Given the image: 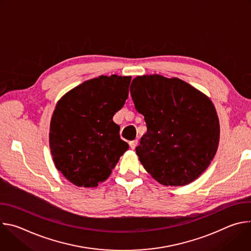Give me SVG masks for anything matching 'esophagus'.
Here are the masks:
<instances>
[{
	"mask_svg": "<svg viewBox=\"0 0 251 251\" xmlns=\"http://www.w3.org/2000/svg\"><path fill=\"white\" fill-rule=\"evenodd\" d=\"M130 147H131V149L132 150H134L136 147H137V145H138V140H133V141H131L130 143Z\"/></svg>",
	"mask_w": 251,
	"mask_h": 251,
	"instance_id": "1",
	"label": "esophagus"
}]
</instances>
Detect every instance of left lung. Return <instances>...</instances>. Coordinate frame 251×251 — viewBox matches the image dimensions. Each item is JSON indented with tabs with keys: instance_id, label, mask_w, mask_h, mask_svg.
Listing matches in <instances>:
<instances>
[{
	"instance_id": "8db88e82",
	"label": "left lung",
	"mask_w": 251,
	"mask_h": 251,
	"mask_svg": "<svg viewBox=\"0 0 251 251\" xmlns=\"http://www.w3.org/2000/svg\"><path fill=\"white\" fill-rule=\"evenodd\" d=\"M130 92L147 132L136 147L145 170L164 186H185L199 177L217 153L220 122L203 93L178 78L137 76Z\"/></svg>"
}]
</instances>
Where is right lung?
<instances>
[{"mask_svg": "<svg viewBox=\"0 0 251 251\" xmlns=\"http://www.w3.org/2000/svg\"><path fill=\"white\" fill-rule=\"evenodd\" d=\"M131 76H104L84 81L56 104L50 147L56 169L78 187L93 188L108 177L128 150L114 114L129 95Z\"/></svg>", "mask_w": 251, "mask_h": 251, "instance_id": "add662e5", "label": "right lung"}]
</instances>
